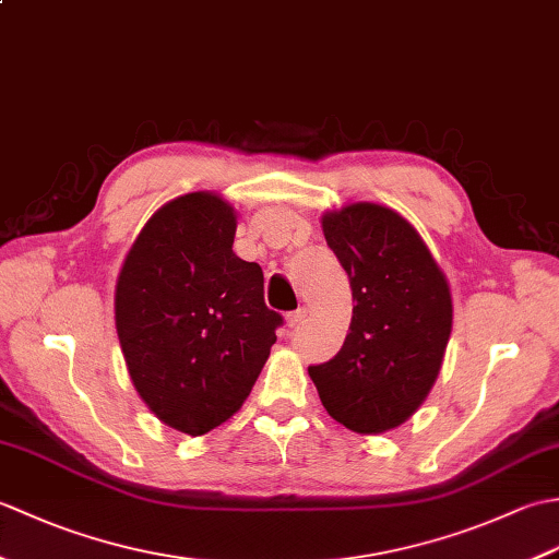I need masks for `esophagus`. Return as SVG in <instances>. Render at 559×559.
<instances>
[{"mask_svg": "<svg viewBox=\"0 0 559 559\" xmlns=\"http://www.w3.org/2000/svg\"><path fill=\"white\" fill-rule=\"evenodd\" d=\"M305 317H307V310H295V312H288V317H286V324H288V329H295V326H300L302 322H305Z\"/></svg>", "mask_w": 559, "mask_h": 559, "instance_id": "34e87169", "label": "esophagus"}]
</instances>
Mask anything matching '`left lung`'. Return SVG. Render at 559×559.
<instances>
[{
  "label": "left lung",
  "mask_w": 559,
  "mask_h": 559,
  "mask_svg": "<svg viewBox=\"0 0 559 559\" xmlns=\"http://www.w3.org/2000/svg\"><path fill=\"white\" fill-rule=\"evenodd\" d=\"M322 228L355 305L341 350L310 365V377L331 418L377 435L430 394L451 334V293L420 235L391 209L353 204L326 213Z\"/></svg>",
  "instance_id": "obj_1"
}]
</instances>
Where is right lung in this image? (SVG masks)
<instances>
[{"label": "right lung", "mask_w": 559, "mask_h": 559, "mask_svg": "<svg viewBox=\"0 0 559 559\" xmlns=\"http://www.w3.org/2000/svg\"><path fill=\"white\" fill-rule=\"evenodd\" d=\"M235 228L221 197H177L144 225L117 281V336L139 396L192 437L242 406L283 326L261 266L233 252Z\"/></svg>", "instance_id": "right-lung-1"}]
</instances>
